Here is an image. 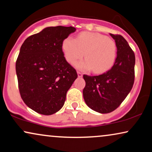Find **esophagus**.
I'll list each match as a JSON object with an SVG mask.
<instances>
[{
    "instance_id": "obj_1",
    "label": "esophagus",
    "mask_w": 152,
    "mask_h": 152,
    "mask_svg": "<svg viewBox=\"0 0 152 152\" xmlns=\"http://www.w3.org/2000/svg\"><path fill=\"white\" fill-rule=\"evenodd\" d=\"M77 75H78V77H82L83 76V74L80 72H77Z\"/></svg>"
}]
</instances>
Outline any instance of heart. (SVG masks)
I'll return each instance as SVG.
<instances>
[{
	"instance_id": "heart-1",
	"label": "heart",
	"mask_w": 152,
	"mask_h": 152,
	"mask_svg": "<svg viewBox=\"0 0 152 152\" xmlns=\"http://www.w3.org/2000/svg\"><path fill=\"white\" fill-rule=\"evenodd\" d=\"M66 59L74 63L83 56L86 59L75 64L78 69L95 73L106 72L113 66L117 55L115 41L99 33L82 32L76 39L68 37L62 42Z\"/></svg>"
}]
</instances>
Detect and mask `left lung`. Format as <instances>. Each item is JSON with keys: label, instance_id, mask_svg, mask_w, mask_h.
<instances>
[{"label": "left lung", "instance_id": "left-lung-1", "mask_svg": "<svg viewBox=\"0 0 152 152\" xmlns=\"http://www.w3.org/2000/svg\"><path fill=\"white\" fill-rule=\"evenodd\" d=\"M117 46V57L111 69L97 76L84 75L83 97L86 105L99 113H109L119 107L134 82L135 55L121 35L110 34Z\"/></svg>", "mask_w": 152, "mask_h": 152}]
</instances>
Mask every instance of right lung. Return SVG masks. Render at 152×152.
Returning a JSON list of instances; mask_svg holds the SVG:
<instances>
[{
	"label": "right lung",
	"instance_id": "obj_1",
	"mask_svg": "<svg viewBox=\"0 0 152 152\" xmlns=\"http://www.w3.org/2000/svg\"><path fill=\"white\" fill-rule=\"evenodd\" d=\"M74 27H47L27 38L16 62L21 98L37 113L50 115L63 107L66 93L77 77L66 61L62 42Z\"/></svg>",
	"mask_w": 152,
	"mask_h": 152
}]
</instances>
